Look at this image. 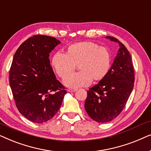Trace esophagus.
<instances>
[{
  "label": "esophagus",
  "mask_w": 151,
  "mask_h": 151,
  "mask_svg": "<svg viewBox=\"0 0 151 151\" xmlns=\"http://www.w3.org/2000/svg\"><path fill=\"white\" fill-rule=\"evenodd\" d=\"M76 89H74V88H68L67 91L68 92H75Z\"/></svg>",
  "instance_id": "esophagus-1"
}]
</instances>
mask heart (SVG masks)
I'll return each instance as SVG.
<instances>
[{
  "instance_id": "1",
  "label": "heart",
  "mask_w": 151,
  "mask_h": 151,
  "mask_svg": "<svg viewBox=\"0 0 151 151\" xmlns=\"http://www.w3.org/2000/svg\"><path fill=\"white\" fill-rule=\"evenodd\" d=\"M111 64L110 51L90 41L70 45L66 48L65 54L56 53L51 59V66L60 78L68 76L63 82L71 88L88 86L91 80L97 82L104 80L110 71ZM76 65L81 71L70 75Z\"/></svg>"
}]
</instances>
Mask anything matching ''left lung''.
Here are the masks:
<instances>
[{
	"mask_svg": "<svg viewBox=\"0 0 151 151\" xmlns=\"http://www.w3.org/2000/svg\"><path fill=\"white\" fill-rule=\"evenodd\" d=\"M106 38L119 43L118 53L106 77L88 91L84 103L89 117L100 123L111 122L120 114L135 81L131 56L127 47L114 37Z\"/></svg>",
	"mask_w": 151,
	"mask_h": 151,
	"instance_id": "obj_1",
	"label": "left lung"
}]
</instances>
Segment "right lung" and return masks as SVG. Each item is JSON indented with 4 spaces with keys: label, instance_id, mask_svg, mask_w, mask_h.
I'll use <instances>...</instances> for the list:
<instances>
[{
    "label": "right lung",
    "instance_id": "obj_1",
    "mask_svg": "<svg viewBox=\"0 0 151 151\" xmlns=\"http://www.w3.org/2000/svg\"><path fill=\"white\" fill-rule=\"evenodd\" d=\"M60 43L53 37L35 35L22 42L14 55L9 76L12 94L18 110L32 122L52 118L67 93L49 60V53Z\"/></svg>",
    "mask_w": 151,
    "mask_h": 151
}]
</instances>
